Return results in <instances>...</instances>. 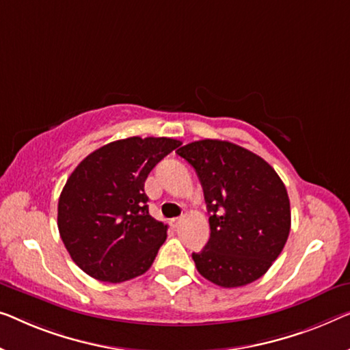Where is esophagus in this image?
Segmentation results:
<instances>
[{"label": "esophagus", "instance_id": "esophagus-1", "mask_svg": "<svg viewBox=\"0 0 350 350\" xmlns=\"http://www.w3.org/2000/svg\"><path fill=\"white\" fill-rule=\"evenodd\" d=\"M181 217H174V219H170V226L174 227V229H178V227L181 226Z\"/></svg>", "mask_w": 350, "mask_h": 350}]
</instances>
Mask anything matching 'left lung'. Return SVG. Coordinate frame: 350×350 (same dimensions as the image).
I'll use <instances>...</instances> for the list:
<instances>
[{
  "label": "left lung",
  "mask_w": 350,
  "mask_h": 350,
  "mask_svg": "<svg viewBox=\"0 0 350 350\" xmlns=\"http://www.w3.org/2000/svg\"><path fill=\"white\" fill-rule=\"evenodd\" d=\"M199 176L210 240L192 252L197 271L221 287L259 280L278 259L291 232V202L275 169L227 140H197L176 150Z\"/></svg>",
  "instance_id": "left-lung-1"
}]
</instances>
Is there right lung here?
<instances>
[{
	"instance_id": "right-lung-1",
	"label": "right lung",
	"mask_w": 350,
	"mask_h": 350,
	"mask_svg": "<svg viewBox=\"0 0 350 350\" xmlns=\"http://www.w3.org/2000/svg\"><path fill=\"white\" fill-rule=\"evenodd\" d=\"M180 145L169 137H129L100 146L75 167L58 200V230L87 275L123 282L151 267L167 226L150 216L145 180Z\"/></svg>"
}]
</instances>
